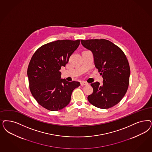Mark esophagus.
Here are the masks:
<instances>
[{
	"mask_svg": "<svg viewBox=\"0 0 152 152\" xmlns=\"http://www.w3.org/2000/svg\"><path fill=\"white\" fill-rule=\"evenodd\" d=\"M80 84H81V86H84V85H88V84L87 83H86V82H85V81H81Z\"/></svg>",
	"mask_w": 152,
	"mask_h": 152,
	"instance_id": "obj_1",
	"label": "esophagus"
}]
</instances>
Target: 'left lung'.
Returning a JSON list of instances; mask_svg holds the SVG:
<instances>
[{
  "instance_id": "8db88e82",
  "label": "left lung",
  "mask_w": 152,
  "mask_h": 152,
  "mask_svg": "<svg viewBox=\"0 0 152 152\" xmlns=\"http://www.w3.org/2000/svg\"><path fill=\"white\" fill-rule=\"evenodd\" d=\"M84 48L94 57L95 67L103 79V84H91L93 92L88 96L96 107L107 109L118 104L125 96L129 84L130 69L125 54L120 48L105 39L81 40Z\"/></svg>"
}]
</instances>
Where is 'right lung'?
Returning <instances> with one entry per match:
<instances>
[{
  "instance_id": "add662e5",
  "label": "right lung",
  "mask_w": 152,
  "mask_h": 152,
  "mask_svg": "<svg viewBox=\"0 0 152 152\" xmlns=\"http://www.w3.org/2000/svg\"><path fill=\"white\" fill-rule=\"evenodd\" d=\"M80 40H57L39 48L32 56L27 69V76L32 96L48 110L63 109L70 102L77 81L61 79L59 70L68 62L78 48Z\"/></svg>"
}]
</instances>
